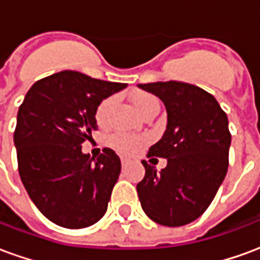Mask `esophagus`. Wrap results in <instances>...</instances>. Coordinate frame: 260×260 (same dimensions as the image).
I'll return each mask as SVG.
<instances>
[{
  "mask_svg": "<svg viewBox=\"0 0 260 260\" xmlns=\"http://www.w3.org/2000/svg\"><path fill=\"white\" fill-rule=\"evenodd\" d=\"M121 164H122V167H125V166L128 164V160L125 157H121Z\"/></svg>",
  "mask_w": 260,
  "mask_h": 260,
  "instance_id": "obj_1",
  "label": "esophagus"
}]
</instances>
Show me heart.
<instances>
[{"mask_svg": "<svg viewBox=\"0 0 260 260\" xmlns=\"http://www.w3.org/2000/svg\"><path fill=\"white\" fill-rule=\"evenodd\" d=\"M132 104H134V108L135 111L139 115H143V114L152 110L154 107H158L157 99L149 93H136L135 96L132 97ZM114 100L113 97H107L104 99L99 107L96 110V121L97 124L100 126H104L107 125L108 119H110V114H111V110H113ZM111 145H113L118 152L125 153V154H132L135 153L136 150H139L143 145V139L142 138H138V136H131V135H119L113 136L111 139Z\"/></svg>", "mask_w": 260, "mask_h": 260, "instance_id": "heart-1", "label": "heart"}]
</instances>
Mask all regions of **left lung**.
I'll return each mask as SVG.
<instances>
[{
  "mask_svg": "<svg viewBox=\"0 0 260 260\" xmlns=\"http://www.w3.org/2000/svg\"><path fill=\"white\" fill-rule=\"evenodd\" d=\"M166 106L167 126L147 156L167 158L157 171L146 161L136 185L142 209L154 223L180 227L203 214L229 169L231 134L217 100L198 86L170 80L138 85Z\"/></svg>",
  "mask_w": 260,
  "mask_h": 260,
  "instance_id": "1",
  "label": "left lung"
}]
</instances>
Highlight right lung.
Here are the masks:
<instances>
[{
	"instance_id": "1",
	"label": "right lung",
	"mask_w": 260,
	"mask_h": 260,
	"mask_svg": "<svg viewBox=\"0 0 260 260\" xmlns=\"http://www.w3.org/2000/svg\"><path fill=\"white\" fill-rule=\"evenodd\" d=\"M126 83L62 71L37 80L16 118L14 143L22 184L46 217L65 229L97 223L121 173L119 157L104 149L97 160L82 143L97 129L99 104Z\"/></svg>"
}]
</instances>
